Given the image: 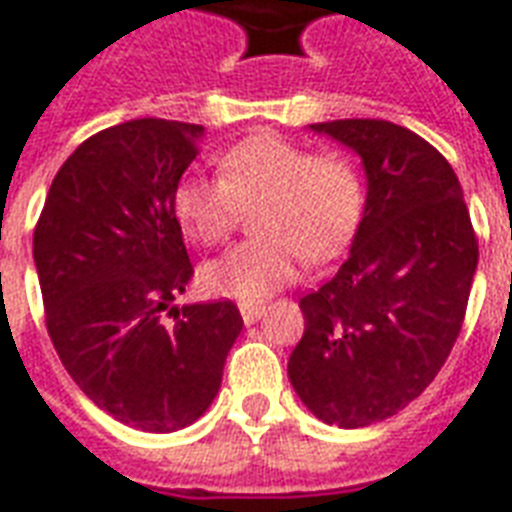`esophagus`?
Returning a JSON list of instances; mask_svg holds the SVG:
<instances>
[{
	"label": "esophagus",
	"instance_id": "1",
	"mask_svg": "<svg viewBox=\"0 0 512 512\" xmlns=\"http://www.w3.org/2000/svg\"><path fill=\"white\" fill-rule=\"evenodd\" d=\"M267 311V305L264 302H240V313H242V322L253 324L259 322L261 316Z\"/></svg>",
	"mask_w": 512,
	"mask_h": 512
}]
</instances>
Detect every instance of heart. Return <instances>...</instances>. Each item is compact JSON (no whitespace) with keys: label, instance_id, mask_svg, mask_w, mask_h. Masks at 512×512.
Segmentation results:
<instances>
[{"label":"heart","instance_id":"obj_1","mask_svg":"<svg viewBox=\"0 0 512 512\" xmlns=\"http://www.w3.org/2000/svg\"><path fill=\"white\" fill-rule=\"evenodd\" d=\"M174 215L190 240L218 245L256 212L261 237L231 248L201 270L210 294L261 300L297 278L302 256L330 259L352 240L363 215V179L341 152H308L261 130L218 158V177L185 174L174 185Z\"/></svg>","mask_w":512,"mask_h":512}]
</instances>
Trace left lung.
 Instances as JSON below:
<instances>
[{"mask_svg": "<svg viewBox=\"0 0 512 512\" xmlns=\"http://www.w3.org/2000/svg\"><path fill=\"white\" fill-rule=\"evenodd\" d=\"M363 158L368 196L352 251L300 300L289 357L300 401L322 423L365 428L412 404L464 324L477 237L445 155L387 119L316 122Z\"/></svg>", "mask_w": 512, "mask_h": 512, "instance_id": "obj_1", "label": "left lung"}]
</instances>
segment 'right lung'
<instances>
[{
    "instance_id": "right-lung-1",
    "label": "right lung",
    "mask_w": 512,
    "mask_h": 512,
    "mask_svg": "<svg viewBox=\"0 0 512 512\" xmlns=\"http://www.w3.org/2000/svg\"><path fill=\"white\" fill-rule=\"evenodd\" d=\"M201 136V125L155 117L89 136L51 182L32 242L65 371L92 404L149 434L207 412L242 330L231 300L174 305L193 264L171 196Z\"/></svg>"
}]
</instances>
